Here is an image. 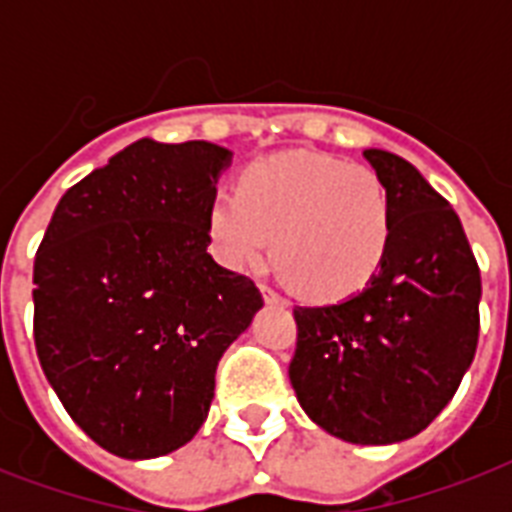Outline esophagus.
<instances>
[{"mask_svg":"<svg viewBox=\"0 0 512 512\" xmlns=\"http://www.w3.org/2000/svg\"><path fill=\"white\" fill-rule=\"evenodd\" d=\"M260 289H263V300L268 305H281V308L287 305V300H284V297H281L279 292H273V289L268 287V284H263V287H260Z\"/></svg>","mask_w":512,"mask_h":512,"instance_id":"34e87169","label":"esophagus"}]
</instances>
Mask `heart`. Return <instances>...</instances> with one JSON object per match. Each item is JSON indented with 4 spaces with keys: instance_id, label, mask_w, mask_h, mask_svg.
Here are the masks:
<instances>
[{
    "instance_id": "heart-1",
    "label": "heart",
    "mask_w": 512,
    "mask_h": 512,
    "mask_svg": "<svg viewBox=\"0 0 512 512\" xmlns=\"http://www.w3.org/2000/svg\"><path fill=\"white\" fill-rule=\"evenodd\" d=\"M212 255L247 271L271 252L308 300L337 303L380 273L393 236L390 196L377 172L327 154L281 151L239 175L207 209Z\"/></svg>"
}]
</instances>
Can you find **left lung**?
I'll list each match as a JSON object with an SVG mask.
<instances>
[{
    "label": "left lung",
    "instance_id": "8db88e82",
    "mask_svg": "<svg viewBox=\"0 0 512 512\" xmlns=\"http://www.w3.org/2000/svg\"><path fill=\"white\" fill-rule=\"evenodd\" d=\"M393 236L380 273L335 305L295 308L289 380L319 428L382 446L436 420L473 364L481 271L457 212L401 156L366 148Z\"/></svg>",
    "mask_w": 512,
    "mask_h": 512
}]
</instances>
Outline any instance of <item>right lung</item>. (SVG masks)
<instances>
[{
    "label": "right lung",
    "instance_id": "1",
    "mask_svg": "<svg viewBox=\"0 0 512 512\" xmlns=\"http://www.w3.org/2000/svg\"><path fill=\"white\" fill-rule=\"evenodd\" d=\"M231 151L143 138L71 185L34 260V342L71 420L106 452L188 444L217 361L263 308L255 281L207 252Z\"/></svg>",
    "mask_w": 512,
    "mask_h": 512
}]
</instances>
